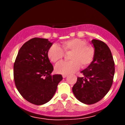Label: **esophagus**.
<instances>
[{
	"instance_id": "34e87169",
	"label": "esophagus",
	"mask_w": 125,
	"mask_h": 125,
	"mask_svg": "<svg viewBox=\"0 0 125 125\" xmlns=\"http://www.w3.org/2000/svg\"><path fill=\"white\" fill-rule=\"evenodd\" d=\"M62 77H63V78H66V77H67V75H65V74H63Z\"/></svg>"
}]
</instances>
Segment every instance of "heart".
Listing matches in <instances>:
<instances>
[{"label":"heart","instance_id":"1","mask_svg":"<svg viewBox=\"0 0 125 125\" xmlns=\"http://www.w3.org/2000/svg\"><path fill=\"white\" fill-rule=\"evenodd\" d=\"M64 52L71 53L68 62L59 63L55 66V71L60 74H71L80 68H86L94 61L95 55V48L88 45L86 40L81 39H72L61 43V47L52 45L48 51V57L51 62L57 63L63 58Z\"/></svg>","mask_w":125,"mask_h":125}]
</instances>
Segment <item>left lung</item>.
I'll list each match as a JSON object with an SVG mask.
<instances>
[{
  "mask_svg": "<svg viewBox=\"0 0 125 125\" xmlns=\"http://www.w3.org/2000/svg\"><path fill=\"white\" fill-rule=\"evenodd\" d=\"M95 50L94 61L81 71L83 76L77 77L73 92L80 102L91 104L102 100L113 85L115 66L110 49L100 40L93 39Z\"/></svg>",
  "mask_w": 125,
  "mask_h": 125,
  "instance_id": "1",
  "label": "left lung"
}]
</instances>
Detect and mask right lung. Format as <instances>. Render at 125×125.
I'll return each instance as SVG.
<instances>
[{
  "label": "right lung",
  "instance_id": "right-lung-1",
  "mask_svg": "<svg viewBox=\"0 0 125 125\" xmlns=\"http://www.w3.org/2000/svg\"><path fill=\"white\" fill-rule=\"evenodd\" d=\"M52 45L48 39H30L21 48L14 63L17 90L25 100L36 105L50 101L63 79L60 74H51L54 68L47 53Z\"/></svg>",
  "mask_w": 125,
  "mask_h": 125
}]
</instances>
